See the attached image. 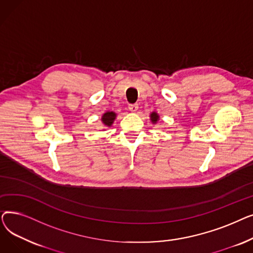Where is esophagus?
I'll return each instance as SVG.
<instances>
[{"label":"esophagus","instance_id":"esophagus-1","mask_svg":"<svg viewBox=\"0 0 253 253\" xmlns=\"http://www.w3.org/2000/svg\"><path fill=\"white\" fill-rule=\"evenodd\" d=\"M138 110V104L134 103V104H129V111L132 113H136Z\"/></svg>","mask_w":253,"mask_h":253}]
</instances>
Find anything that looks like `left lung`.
<instances>
[{
    "instance_id": "8db88e82",
    "label": "left lung",
    "mask_w": 253,
    "mask_h": 253,
    "mask_svg": "<svg viewBox=\"0 0 253 253\" xmlns=\"http://www.w3.org/2000/svg\"><path fill=\"white\" fill-rule=\"evenodd\" d=\"M150 120L153 124H157L159 122V120H160V116L157 112H152L150 114Z\"/></svg>"
}]
</instances>
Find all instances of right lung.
<instances>
[{
	"label": "right lung",
	"instance_id": "obj_1",
	"mask_svg": "<svg viewBox=\"0 0 253 253\" xmlns=\"http://www.w3.org/2000/svg\"><path fill=\"white\" fill-rule=\"evenodd\" d=\"M117 118V114L115 112H105L102 116H101V122L103 124L104 127H112V125L114 124L115 120Z\"/></svg>",
	"mask_w": 253,
	"mask_h": 253
}]
</instances>
